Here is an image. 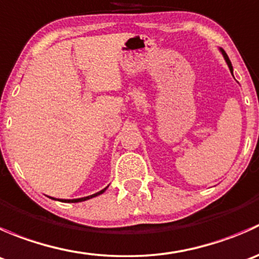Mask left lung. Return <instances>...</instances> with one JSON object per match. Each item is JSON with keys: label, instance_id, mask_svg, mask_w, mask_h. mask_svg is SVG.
Listing matches in <instances>:
<instances>
[{"label": "left lung", "instance_id": "8db88e82", "mask_svg": "<svg viewBox=\"0 0 259 259\" xmlns=\"http://www.w3.org/2000/svg\"><path fill=\"white\" fill-rule=\"evenodd\" d=\"M222 54H223L224 59H226L227 64H228V66H229V70H231V71H232V72H233V67H232V64H231V61H229L228 56H227V54H226V52H224V51H223V50H222Z\"/></svg>", "mask_w": 259, "mask_h": 259}]
</instances>
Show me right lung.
I'll return each instance as SVG.
<instances>
[{
    "label": "right lung",
    "instance_id": "right-lung-1",
    "mask_svg": "<svg viewBox=\"0 0 259 259\" xmlns=\"http://www.w3.org/2000/svg\"><path fill=\"white\" fill-rule=\"evenodd\" d=\"M105 190H106V188H105V189L100 190V192L95 193V194H93V195H89V197H85V198H79V199H60V200H61V202H65V203H77V202H82V200H88V199H90V198H94V197H96V195H100V194H103V193L105 192Z\"/></svg>",
    "mask_w": 259,
    "mask_h": 259
}]
</instances>
